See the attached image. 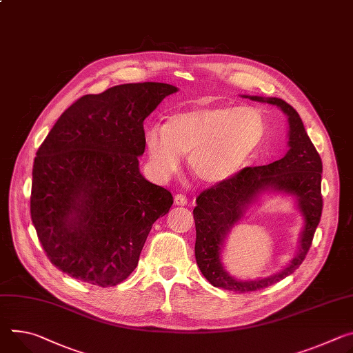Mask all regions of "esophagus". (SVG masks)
<instances>
[{"label": "esophagus", "instance_id": "obj_1", "mask_svg": "<svg viewBox=\"0 0 353 353\" xmlns=\"http://www.w3.org/2000/svg\"><path fill=\"white\" fill-rule=\"evenodd\" d=\"M174 204L177 205H185L187 204V197L184 194H176L174 196Z\"/></svg>", "mask_w": 353, "mask_h": 353}]
</instances>
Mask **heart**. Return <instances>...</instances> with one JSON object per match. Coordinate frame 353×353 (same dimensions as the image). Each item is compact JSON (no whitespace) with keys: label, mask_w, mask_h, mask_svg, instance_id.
<instances>
[{"label":"heart","mask_w":353,"mask_h":353,"mask_svg":"<svg viewBox=\"0 0 353 353\" xmlns=\"http://www.w3.org/2000/svg\"><path fill=\"white\" fill-rule=\"evenodd\" d=\"M265 134L266 119L256 108H199L169 115L162 130L149 128L145 145L159 177H168L177 169L180 154H188L190 170L197 179L219 183L242 166Z\"/></svg>","instance_id":"b5f03b06"}]
</instances>
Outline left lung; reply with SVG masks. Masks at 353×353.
<instances>
[{
    "instance_id": "left-lung-1",
    "label": "left lung",
    "mask_w": 353,
    "mask_h": 353,
    "mask_svg": "<svg viewBox=\"0 0 353 353\" xmlns=\"http://www.w3.org/2000/svg\"><path fill=\"white\" fill-rule=\"evenodd\" d=\"M253 101L277 105L288 118V152L284 157L266 166L243 168L234 176L204 190L197 197L196 261L204 277L214 285L236 293L266 288L292 274L305 259L315 230L321 219L323 162L308 138L299 112L281 99H263L245 95ZM268 189L283 190L298 197L305 216L301 248L291 265L281 272L258 281L242 282L230 276L220 263V249L226 234L243 216L247 207Z\"/></svg>"
}]
</instances>
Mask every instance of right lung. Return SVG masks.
Instances as JSON below:
<instances>
[{
  "mask_svg": "<svg viewBox=\"0 0 353 353\" xmlns=\"http://www.w3.org/2000/svg\"><path fill=\"white\" fill-rule=\"evenodd\" d=\"M177 88L131 83L87 94L60 115L32 169L30 218L49 261L77 280L111 287L139 262L169 190L139 172L145 118Z\"/></svg>",
  "mask_w": 353,
  "mask_h": 353,
  "instance_id": "1",
  "label": "right lung"
}]
</instances>
